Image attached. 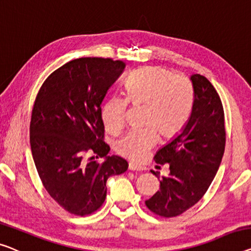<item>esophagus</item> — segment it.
Segmentation results:
<instances>
[{
	"instance_id": "1",
	"label": "esophagus",
	"mask_w": 251,
	"mask_h": 251,
	"mask_svg": "<svg viewBox=\"0 0 251 251\" xmlns=\"http://www.w3.org/2000/svg\"><path fill=\"white\" fill-rule=\"evenodd\" d=\"M128 168H129V170H132V171H142L144 169L143 167L138 166V164H135V163H129Z\"/></svg>"
}]
</instances>
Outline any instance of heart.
Returning a JSON list of instances; mask_svg holds the SVG:
<instances>
[{"mask_svg": "<svg viewBox=\"0 0 251 251\" xmlns=\"http://www.w3.org/2000/svg\"><path fill=\"white\" fill-rule=\"evenodd\" d=\"M128 102L145 106L143 129L130 130L116 142V150L132 160H140L156 141L177 134L188 121L193 93L188 81L163 67H145L125 82V98L111 96L104 101L101 117L108 132L117 133L125 125Z\"/></svg>", "mask_w": 251, "mask_h": 251, "instance_id": "1", "label": "heart"}]
</instances>
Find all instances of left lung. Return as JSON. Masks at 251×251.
I'll use <instances>...</instances> for the list:
<instances>
[{"instance_id":"left-lung-1","label":"left lung","mask_w":251,"mask_h":251,"mask_svg":"<svg viewBox=\"0 0 251 251\" xmlns=\"http://www.w3.org/2000/svg\"><path fill=\"white\" fill-rule=\"evenodd\" d=\"M190 81L194 101L188 121L154 155L158 164H169L170 173L161 177L160 189L145 201L150 211L163 218L182 214L204 196L218 173L226 148L220 96L201 74H192ZM151 173L160 178L159 174Z\"/></svg>"}]
</instances>
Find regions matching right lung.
Listing matches in <instances>:
<instances>
[{"instance_id": "add662e5", "label": "right lung", "mask_w": 251, "mask_h": 251, "mask_svg": "<svg viewBox=\"0 0 251 251\" xmlns=\"http://www.w3.org/2000/svg\"><path fill=\"white\" fill-rule=\"evenodd\" d=\"M125 67L111 58L73 59L51 73L36 97L30 122L33 162L47 193L72 214L97 211L106 200L107 179L128 168L125 159L108 155L101 117L102 100ZM87 151L93 154L89 160Z\"/></svg>"}]
</instances>
